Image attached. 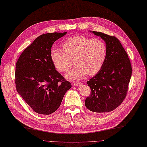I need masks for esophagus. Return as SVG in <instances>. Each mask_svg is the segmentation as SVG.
Returning a JSON list of instances; mask_svg holds the SVG:
<instances>
[{
    "mask_svg": "<svg viewBox=\"0 0 147 147\" xmlns=\"http://www.w3.org/2000/svg\"><path fill=\"white\" fill-rule=\"evenodd\" d=\"M82 84V82H74V85L76 86H80Z\"/></svg>",
    "mask_w": 147,
    "mask_h": 147,
    "instance_id": "34e87169",
    "label": "esophagus"
}]
</instances>
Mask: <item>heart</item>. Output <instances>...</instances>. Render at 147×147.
Here are the masks:
<instances>
[{
	"instance_id": "1",
	"label": "heart",
	"mask_w": 147,
	"mask_h": 147,
	"mask_svg": "<svg viewBox=\"0 0 147 147\" xmlns=\"http://www.w3.org/2000/svg\"><path fill=\"white\" fill-rule=\"evenodd\" d=\"M63 50L53 48L50 57L55 68L66 72L74 64L77 66L66 75L70 80H79L87 74H96L104 65L107 57V47L100 39L85 36H75L62 44Z\"/></svg>"
}]
</instances>
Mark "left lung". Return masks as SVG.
<instances>
[{
	"label": "left lung",
	"instance_id": "obj_1",
	"mask_svg": "<svg viewBox=\"0 0 147 147\" xmlns=\"http://www.w3.org/2000/svg\"><path fill=\"white\" fill-rule=\"evenodd\" d=\"M93 33L106 42L107 57L102 69L87 82L91 93L86 98L85 106L94 113H108L117 108L126 97L132 75L131 63L116 37Z\"/></svg>",
	"mask_w": 147,
	"mask_h": 147
}]
</instances>
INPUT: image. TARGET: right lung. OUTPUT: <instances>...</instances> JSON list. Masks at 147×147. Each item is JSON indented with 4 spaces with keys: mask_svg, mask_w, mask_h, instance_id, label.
I'll use <instances>...</instances> for the list:
<instances>
[{
    "mask_svg": "<svg viewBox=\"0 0 147 147\" xmlns=\"http://www.w3.org/2000/svg\"><path fill=\"white\" fill-rule=\"evenodd\" d=\"M67 33L39 36L20 55L15 81L18 93L35 113L49 115L57 111L72 85L55 69L50 57L54 42Z\"/></svg>",
    "mask_w": 147,
    "mask_h": 147,
    "instance_id": "obj_1",
    "label": "right lung"
}]
</instances>
